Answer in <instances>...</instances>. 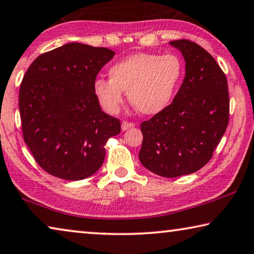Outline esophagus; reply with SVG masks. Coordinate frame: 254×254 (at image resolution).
Returning <instances> with one entry per match:
<instances>
[{
  "mask_svg": "<svg viewBox=\"0 0 254 254\" xmlns=\"http://www.w3.org/2000/svg\"><path fill=\"white\" fill-rule=\"evenodd\" d=\"M132 127H134V124L133 123L127 122V121H124V122L122 123V130L123 131L130 130V128H132Z\"/></svg>",
  "mask_w": 254,
  "mask_h": 254,
  "instance_id": "esophagus-1",
  "label": "esophagus"
}]
</instances>
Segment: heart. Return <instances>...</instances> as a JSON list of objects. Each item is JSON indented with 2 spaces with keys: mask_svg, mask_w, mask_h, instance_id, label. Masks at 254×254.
Listing matches in <instances>:
<instances>
[{
  "mask_svg": "<svg viewBox=\"0 0 254 254\" xmlns=\"http://www.w3.org/2000/svg\"><path fill=\"white\" fill-rule=\"evenodd\" d=\"M184 65L175 54L136 53L113 64L110 80L94 83L96 98L103 110L116 114L123 104V91L143 115H156L170 105L182 81Z\"/></svg>",
  "mask_w": 254,
  "mask_h": 254,
  "instance_id": "obj_1",
  "label": "heart"
}]
</instances>
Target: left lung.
<instances>
[{"instance_id":"1","label":"left lung","mask_w":254,"mask_h":254,"mask_svg":"<svg viewBox=\"0 0 254 254\" xmlns=\"http://www.w3.org/2000/svg\"><path fill=\"white\" fill-rule=\"evenodd\" d=\"M185 61V76L173 103L141 123L139 159L164 178L192 174L212 157L226 131L229 97L226 75L198 44L173 40Z\"/></svg>"}]
</instances>
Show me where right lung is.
I'll return each mask as SVG.
<instances>
[{
    "mask_svg": "<svg viewBox=\"0 0 254 254\" xmlns=\"http://www.w3.org/2000/svg\"><path fill=\"white\" fill-rule=\"evenodd\" d=\"M114 55L105 47L69 43L28 67L19 90L23 139L48 174L79 181L103 165L104 146L120 133L121 123L102 111L94 83Z\"/></svg>",
    "mask_w": 254,
    "mask_h": 254,
    "instance_id": "obj_1",
    "label": "right lung"
}]
</instances>
